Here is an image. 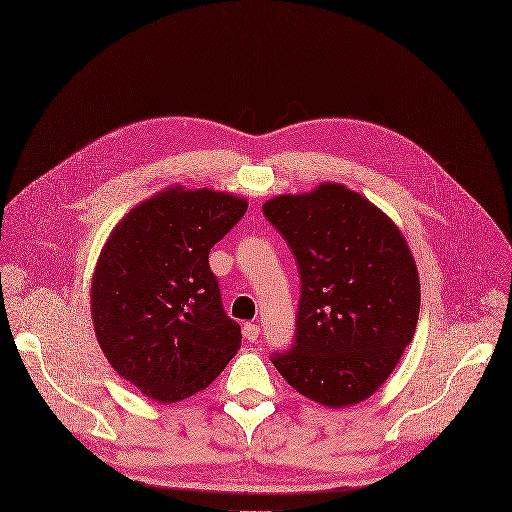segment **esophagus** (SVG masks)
I'll use <instances>...</instances> for the list:
<instances>
[{
	"instance_id": "obj_1",
	"label": "esophagus",
	"mask_w": 512,
	"mask_h": 512,
	"mask_svg": "<svg viewBox=\"0 0 512 512\" xmlns=\"http://www.w3.org/2000/svg\"><path fill=\"white\" fill-rule=\"evenodd\" d=\"M259 333H261L259 325H255V323H245L243 325V335H245L247 342H255V339L259 337Z\"/></svg>"
}]
</instances>
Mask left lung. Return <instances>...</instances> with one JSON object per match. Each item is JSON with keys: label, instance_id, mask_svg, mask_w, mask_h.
Masks as SVG:
<instances>
[{"label": "left lung", "instance_id": "obj_1", "mask_svg": "<svg viewBox=\"0 0 512 512\" xmlns=\"http://www.w3.org/2000/svg\"><path fill=\"white\" fill-rule=\"evenodd\" d=\"M263 215L299 267L295 337L271 354L285 382L327 408L370 398L412 342L420 281L404 235L360 193L323 183L279 195Z\"/></svg>", "mask_w": 512, "mask_h": 512}]
</instances>
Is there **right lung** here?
Listing matches in <instances>:
<instances>
[{
  "instance_id": "obj_1",
  "label": "right lung",
  "mask_w": 512,
  "mask_h": 512,
  "mask_svg": "<svg viewBox=\"0 0 512 512\" xmlns=\"http://www.w3.org/2000/svg\"><path fill=\"white\" fill-rule=\"evenodd\" d=\"M245 211L241 197L177 185L136 205L102 247L90 287L98 344L160 404L205 390L241 348L209 253Z\"/></svg>"
}]
</instances>
